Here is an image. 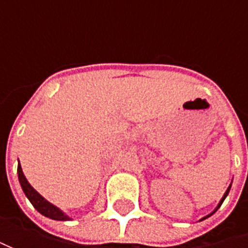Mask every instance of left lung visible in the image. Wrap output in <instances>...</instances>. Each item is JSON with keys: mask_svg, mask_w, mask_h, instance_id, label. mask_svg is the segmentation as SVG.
<instances>
[{"mask_svg": "<svg viewBox=\"0 0 248 248\" xmlns=\"http://www.w3.org/2000/svg\"><path fill=\"white\" fill-rule=\"evenodd\" d=\"M229 190H231V186H229V187H228V190H226V192H225L224 197H222V200H221V203H219V204H218V207H217V208H215V211H217V210H218V208H219V207H221V204H222V203H224L225 197H226V196H228V193H229ZM215 211H213V213H211V214H210V215H213V214H214ZM210 215H207V217H210ZM207 217H205V218H207ZM205 218H203V219H205Z\"/></svg>", "mask_w": 248, "mask_h": 248, "instance_id": "8db88e82", "label": "left lung"}]
</instances>
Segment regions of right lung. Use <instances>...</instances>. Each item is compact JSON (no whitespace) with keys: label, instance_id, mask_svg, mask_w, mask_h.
Segmentation results:
<instances>
[{"label":"right lung","instance_id":"right-lung-1","mask_svg":"<svg viewBox=\"0 0 248 248\" xmlns=\"http://www.w3.org/2000/svg\"><path fill=\"white\" fill-rule=\"evenodd\" d=\"M17 176H19V182H20V185H22L24 195L27 196V199L30 200V203L33 204L34 208H35L40 214H43L44 217H46V218L55 219V221H67V219H69V217L63 214L58 207H55V205L51 204L49 202H46L38 192L34 190L33 186L27 182L23 171H22L20 164L17 166Z\"/></svg>","mask_w":248,"mask_h":248}]
</instances>
